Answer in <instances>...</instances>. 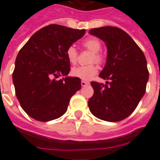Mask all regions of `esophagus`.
<instances>
[{
	"label": "esophagus",
	"mask_w": 160,
	"mask_h": 160,
	"mask_svg": "<svg viewBox=\"0 0 160 160\" xmlns=\"http://www.w3.org/2000/svg\"><path fill=\"white\" fill-rule=\"evenodd\" d=\"M89 85V82H87V81H85V80H82L81 81V86H86Z\"/></svg>",
	"instance_id": "obj_1"
}]
</instances>
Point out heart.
I'll return each mask as SVG.
<instances>
[{
    "mask_svg": "<svg viewBox=\"0 0 160 160\" xmlns=\"http://www.w3.org/2000/svg\"><path fill=\"white\" fill-rule=\"evenodd\" d=\"M83 47L91 51L92 56L91 58V62H97V63H102L103 58L101 53L99 52L102 49L101 41L98 38L91 37L87 38L82 42ZM66 58L71 64H75L78 59V52L76 48L73 46H70L66 50ZM98 73V68L94 64L87 65V66H79L75 67L71 70V74L74 77L79 78L80 80H89L94 77Z\"/></svg>",
    "mask_w": 160,
    "mask_h": 160,
    "instance_id": "obj_1",
    "label": "heart"
}]
</instances>
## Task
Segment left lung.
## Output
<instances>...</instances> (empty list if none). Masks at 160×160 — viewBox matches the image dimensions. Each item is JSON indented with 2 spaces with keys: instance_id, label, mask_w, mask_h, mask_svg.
<instances>
[{
  "instance_id": "left-lung-1",
  "label": "left lung",
  "mask_w": 160,
  "mask_h": 160,
  "mask_svg": "<svg viewBox=\"0 0 160 160\" xmlns=\"http://www.w3.org/2000/svg\"><path fill=\"white\" fill-rule=\"evenodd\" d=\"M106 44L107 62L99 77L107 85L92 81L94 94L88 101L91 113L105 121L117 122L130 116L146 92L148 80L147 60L130 35L117 27L92 29Z\"/></svg>"
}]
</instances>
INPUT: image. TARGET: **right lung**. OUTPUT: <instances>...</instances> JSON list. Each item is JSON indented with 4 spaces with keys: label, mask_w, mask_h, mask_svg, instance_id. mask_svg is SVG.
<instances>
[{
    "label": "right lung",
    "mask_w": 160,
    "mask_h": 160,
    "mask_svg": "<svg viewBox=\"0 0 160 160\" xmlns=\"http://www.w3.org/2000/svg\"><path fill=\"white\" fill-rule=\"evenodd\" d=\"M86 29L46 26L29 38L18 54L12 81L21 107L33 119L47 122L63 115L69 100L81 88L80 79L67 76L66 50ZM59 76H64L56 80Z\"/></svg>",
    "instance_id": "right-lung-1"
}]
</instances>
